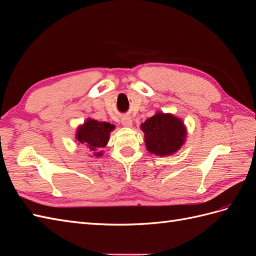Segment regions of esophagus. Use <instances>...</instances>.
I'll list each match as a JSON object with an SVG mask.
<instances>
[{
	"label": "esophagus",
	"mask_w": 256,
	"mask_h": 256,
	"mask_svg": "<svg viewBox=\"0 0 256 256\" xmlns=\"http://www.w3.org/2000/svg\"><path fill=\"white\" fill-rule=\"evenodd\" d=\"M122 124L124 127H132V120L130 117H122Z\"/></svg>",
	"instance_id": "1"
}]
</instances>
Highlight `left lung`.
I'll return each instance as SVG.
<instances>
[{
	"label": "left lung",
	"instance_id": "8db88e82",
	"mask_svg": "<svg viewBox=\"0 0 256 256\" xmlns=\"http://www.w3.org/2000/svg\"><path fill=\"white\" fill-rule=\"evenodd\" d=\"M140 128L144 132L146 150L158 156L175 154L186 142V128L182 120L170 113L156 112Z\"/></svg>",
	"mask_w": 256,
	"mask_h": 256
}]
</instances>
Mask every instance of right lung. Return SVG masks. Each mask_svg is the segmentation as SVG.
Returning <instances> with one entry per match:
<instances>
[{
  "label": "right lung",
  "instance_id": "obj_1",
  "mask_svg": "<svg viewBox=\"0 0 256 256\" xmlns=\"http://www.w3.org/2000/svg\"><path fill=\"white\" fill-rule=\"evenodd\" d=\"M114 129V124H110V122L88 118L77 128L74 138H76L78 144L88 148L93 156L101 158L103 155V151L101 150L106 146L110 134Z\"/></svg>",
  "mask_w": 256,
  "mask_h": 256
}]
</instances>
